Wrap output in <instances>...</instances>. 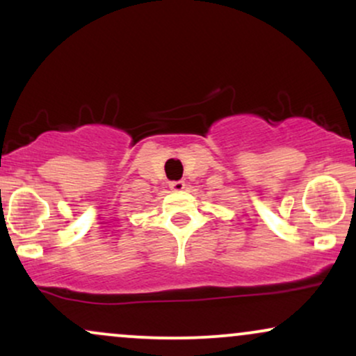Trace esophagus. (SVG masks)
<instances>
[{
  "instance_id": "esophagus-1",
  "label": "esophagus",
  "mask_w": 356,
  "mask_h": 356,
  "mask_svg": "<svg viewBox=\"0 0 356 356\" xmlns=\"http://www.w3.org/2000/svg\"><path fill=\"white\" fill-rule=\"evenodd\" d=\"M169 187L174 192H182L184 187H186V182H184V181H174V182L169 184Z\"/></svg>"
}]
</instances>
